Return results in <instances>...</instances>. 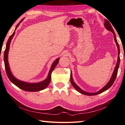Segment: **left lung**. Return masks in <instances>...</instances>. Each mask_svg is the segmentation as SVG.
I'll list each match as a JSON object with an SVG mask.
<instances>
[{
	"instance_id": "left-lung-1",
	"label": "left lung",
	"mask_w": 125,
	"mask_h": 125,
	"mask_svg": "<svg viewBox=\"0 0 125 125\" xmlns=\"http://www.w3.org/2000/svg\"><path fill=\"white\" fill-rule=\"evenodd\" d=\"M104 25L105 28H106V29L108 30H109V31H112L113 32V34H114V40H115V43H116V46H117V51H118V57H117V63H116V66H115V69H114V70L113 71V74L111 78H110L109 82H108V83L106 85H105L104 87H103L102 89H101L100 90H99L97 92H96V93H88V92L84 91V90H83L82 89L80 88L74 82L73 79V78H72V72H71L70 79H71V83L72 86H73L75 89H76V90H77L80 93H81L82 94H84V95H88V96L96 95H97V94H99L100 93H103V92L105 91V90H107V89H108L109 88H110V87H111L112 85H113V84L114 83V82L115 81V79H116V76H117V71H118V69H119V65H120V48H119V43L117 41L116 37V36H115V34L114 32V30H113V29L112 25H111V24H110V23L109 22V21H107V20H105V22L104 23Z\"/></svg>"
}]
</instances>
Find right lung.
I'll return each mask as SVG.
<instances>
[{
	"instance_id": "right-lung-1",
	"label": "right lung",
	"mask_w": 125,
	"mask_h": 125,
	"mask_svg": "<svg viewBox=\"0 0 125 125\" xmlns=\"http://www.w3.org/2000/svg\"><path fill=\"white\" fill-rule=\"evenodd\" d=\"M23 20V19H22V20L20 21V23L16 25L15 31H14L13 34L11 35L10 37H9L8 41L7 42L6 49L5 50L4 54V64H5V71H6L7 76H8L9 79L10 80V81L12 82V83L15 84V85H16L17 87H18L19 88L22 89V90L26 91H32V92L39 91L42 90H43V89L46 88L48 86L49 84L50 83L51 80L52 72H53V71L54 70L55 66L57 65L60 58L56 59L54 62L52 63L47 78L43 81L39 82V83H27V82L21 81L20 80L16 78L13 76V74H12V73L11 72L10 66H9V64L8 62V54H9V49H10V44L11 43V40L12 39L13 37L14 36V35H15V30L16 29H17V28L18 27L19 25H20V23L22 22V21Z\"/></svg>"
}]
</instances>
